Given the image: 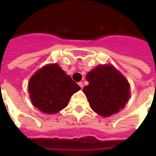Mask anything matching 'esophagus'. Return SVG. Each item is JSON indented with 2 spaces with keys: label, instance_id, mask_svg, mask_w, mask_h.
Segmentation results:
<instances>
[{
  "label": "esophagus",
  "instance_id": "obj_1",
  "mask_svg": "<svg viewBox=\"0 0 156 156\" xmlns=\"http://www.w3.org/2000/svg\"><path fill=\"white\" fill-rule=\"evenodd\" d=\"M78 86H79V87H80L82 88V89H83V83H82V82H80V83H78Z\"/></svg>",
  "mask_w": 156,
  "mask_h": 156
}]
</instances>
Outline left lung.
<instances>
[{"instance_id":"1","label":"left lung","mask_w":156,"mask_h":156,"mask_svg":"<svg viewBox=\"0 0 156 156\" xmlns=\"http://www.w3.org/2000/svg\"><path fill=\"white\" fill-rule=\"evenodd\" d=\"M87 86L83 88L90 107L103 117L117 113L130 98L127 78L112 64L99 65L88 72Z\"/></svg>"}]
</instances>
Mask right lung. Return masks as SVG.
<instances>
[{
	"label": "right lung",
	"instance_id": "right-lung-1",
	"mask_svg": "<svg viewBox=\"0 0 156 156\" xmlns=\"http://www.w3.org/2000/svg\"><path fill=\"white\" fill-rule=\"evenodd\" d=\"M31 104L40 112L56 114L69 104L72 95L81 87L56 63L38 69L28 82Z\"/></svg>",
	"mask_w": 156,
	"mask_h": 156
}]
</instances>
